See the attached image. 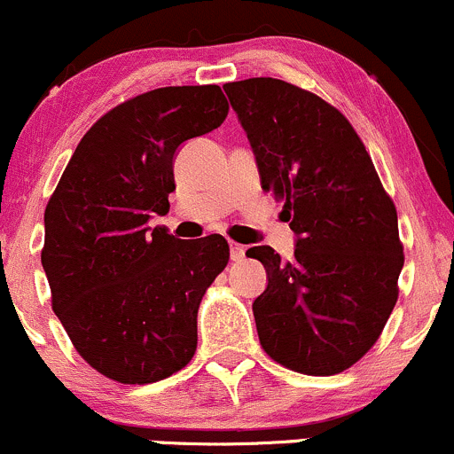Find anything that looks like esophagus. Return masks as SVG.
Listing matches in <instances>:
<instances>
[{"label": "esophagus", "instance_id": "34e87169", "mask_svg": "<svg viewBox=\"0 0 454 454\" xmlns=\"http://www.w3.org/2000/svg\"><path fill=\"white\" fill-rule=\"evenodd\" d=\"M231 258H232V261H235V262L243 261V258H246V247H243L241 243L231 241Z\"/></svg>", "mask_w": 454, "mask_h": 454}]
</instances>
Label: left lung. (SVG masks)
Segmentation results:
<instances>
[{"label":"left lung","instance_id":"8db88e82","mask_svg":"<svg viewBox=\"0 0 454 454\" xmlns=\"http://www.w3.org/2000/svg\"><path fill=\"white\" fill-rule=\"evenodd\" d=\"M256 154L261 183L297 235L284 262L247 250L269 284L252 310L261 347L301 375H336L377 342L398 300L405 254L396 207L364 142L336 107L273 77L223 86Z\"/></svg>","mask_w":454,"mask_h":454}]
</instances>
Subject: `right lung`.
Segmentation results:
<instances>
[{"mask_svg":"<svg viewBox=\"0 0 454 454\" xmlns=\"http://www.w3.org/2000/svg\"><path fill=\"white\" fill-rule=\"evenodd\" d=\"M226 116L219 86L137 94L88 129L49 198L41 261L53 312L109 380L161 381L196 353L198 308L231 247L219 235L181 241L146 223L170 208L176 148Z\"/></svg>","mask_w":454,"mask_h":454,"instance_id":"1","label":"right lung"}]
</instances>
